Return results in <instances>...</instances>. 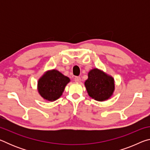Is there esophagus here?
I'll return each instance as SVG.
<instances>
[{
    "mask_svg": "<svg viewBox=\"0 0 150 150\" xmlns=\"http://www.w3.org/2000/svg\"><path fill=\"white\" fill-rule=\"evenodd\" d=\"M74 80H75V82L79 83L80 81H81V78L79 77H75V79H74Z\"/></svg>",
    "mask_w": 150,
    "mask_h": 150,
    "instance_id": "obj_1",
    "label": "esophagus"
}]
</instances>
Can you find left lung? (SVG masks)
Wrapping results in <instances>:
<instances>
[{"label":"left lung","mask_w":150,"mask_h":150,"mask_svg":"<svg viewBox=\"0 0 150 150\" xmlns=\"http://www.w3.org/2000/svg\"><path fill=\"white\" fill-rule=\"evenodd\" d=\"M85 86L89 96L100 102L109 99L115 89L114 78L98 68L89 71Z\"/></svg>","instance_id":"8db88e82"}]
</instances>
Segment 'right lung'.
<instances>
[{
	"label": "right lung",
	"instance_id": "right-lung-1",
	"mask_svg": "<svg viewBox=\"0 0 150 150\" xmlns=\"http://www.w3.org/2000/svg\"><path fill=\"white\" fill-rule=\"evenodd\" d=\"M70 79L57 69L45 71L38 81V91L44 100L53 102L62 95Z\"/></svg>",
	"mask_w": 150,
	"mask_h": 150
}]
</instances>
